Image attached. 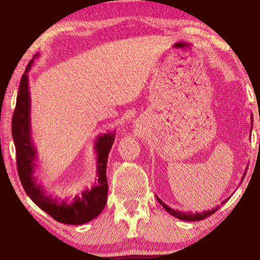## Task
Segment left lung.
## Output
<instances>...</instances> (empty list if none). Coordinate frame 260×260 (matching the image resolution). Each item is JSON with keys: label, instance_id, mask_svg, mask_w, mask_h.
<instances>
[{"label": "left lung", "instance_id": "left-lung-1", "mask_svg": "<svg viewBox=\"0 0 260 260\" xmlns=\"http://www.w3.org/2000/svg\"><path fill=\"white\" fill-rule=\"evenodd\" d=\"M251 129H252V126H251ZM246 170H248V169H246ZM245 174H246V172H244L243 177H242V181H243ZM156 199H157L158 202H159V204L162 206V208H164L171 215H173V217L178 218V219H180V220H183V221H200V220H203V219H205V218L210 217L211 214H213L214 212H217V211L220 209V206H217V208H213L212 210L203 211V212H202V213H200V212H195V213H193V212H183V211L174 210V209H172V208H170V206H167V205L164 203V202H162L158 196H156ZM230 199H231V197H228V199H226L225 201H223L221 204H225L226 202H227L228 200H230Z\"/></svg>", "mask_w": 260, "mask_h": 260}]
</instances>
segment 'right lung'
<instances>
[{"label": "right lung", "instance_id": "right-lung-1", "mask_svg": "<svg viewBox=\"0 0 260 260\" xmlns=\"http://www.w3.org/2000/svg\"><path fill=\"white\" fill-rule=\"evenodd\" d=\"M39 56L40 54L33 57L21 76L16 109L12 117V139L16 147L19 179L29 199L56 221L67 225H83L100 215L107 204V162L116 131L101 134L95 140L94 150L98 155V169L93 187L83 189L76 196L67 199L48 193L42 184L38 183L37 177H34L39 156L37 148L33 144L30 126V94L27 73Z\"/></svg>", "mask_w": 260, "mask_h": 260}]
</instances>
